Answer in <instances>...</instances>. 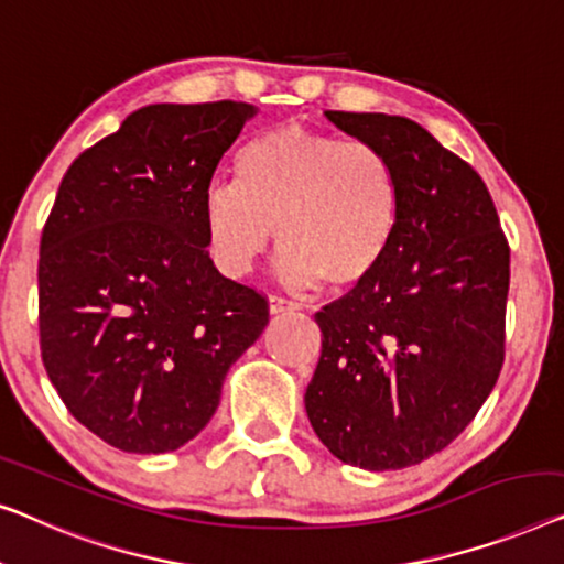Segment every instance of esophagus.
<instances>
[{
	"label": "esophagus",
	"instance_id": "esophagus-1",
	"mask_svg": "<svg viewBox=\"0 0 564 564\" xmlns=\"http://www.w3.org/2000/svg\"><path fill=\"white\" fill-rule=\"evenodd\" d=\"M268 308H271V314H285V312H293L296 304H291V301H285L281 296H271L268 299Z\"/></svg>",
	"mask_w": 564,
	"mask_h": 564
}]
</instances>
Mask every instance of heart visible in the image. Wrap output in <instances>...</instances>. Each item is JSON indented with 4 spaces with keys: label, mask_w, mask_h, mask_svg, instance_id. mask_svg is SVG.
<instances>
[{
    "label": "heart",
    "mask_w": 564,
    "mask_h": 564,
    "mask_svg": "<svg viewBox=\"0 0 564 564\" xmlns=\"http://www.w3.org/2000/svg\"><path fill=\"white\" fill-rule=\"evenodd\" d=\"M401 184L391 158L362 140L279 124L235 155V184L204 196V229L221 273L242 279L279 237V273L308 289H352L391 250Z\"/></svg>",
    "instance_id": "b5f03b06"
}]
</instances>
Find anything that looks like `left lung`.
<instances>
[{
    "label": "left lung",
    "instance_id": "1",
    "mask_svg": "<svg viewBox=\"0 0 564 564\" xmlns=\"http://www.w3.org/2000/svg\"><path fill=\"white\" fill-rule=\"evenodd\" d=\"M324 115L391 158L401 214L378 271L314 316L322 358L306 414L343 463L401 470L447 447L494 391L509 242L482 178L422 124L380 112Z\"/></svg>",
    "mask_w": 564,
    "mask_h": 564
}]
</instances>
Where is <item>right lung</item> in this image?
Listing matches in <instances>:
<instances>
[{"label":"right lung","mask_w":564,"mask_h":564,"mask_svg":"<svg viewBox=\"0 0 564 564\" xmlns=\"http://www.w3.org/2000/svg\"><path fill=\"white\" fill-rule=\"evenodd\" d=\"M258 109L150 105L61 181L37 263L41 352L86 430L134 455L194 440L268 304L214 268L204 196Z\"/></svg>","instance_id":"right-lung-1"}]
</instances>
